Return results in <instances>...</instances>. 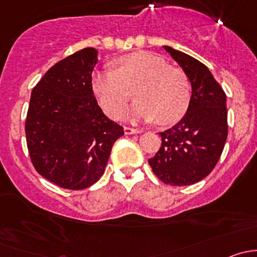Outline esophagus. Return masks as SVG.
<instances>
[{"mask_svg":"<svg viewBox=\"0 0 257 257\" xmlns=\"http://www.w3.org/2000/svg\"><path fill=\"white\" fill-rule=\"evenodd\" d=\"M142 129H134V128H131V126H124V133L125 134H139L142 133Z\"/></svg>","mask_w":257,"mask_h":257,"instance_id":"34e87169","label":"esophagus"}]
</instances>
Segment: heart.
<instances>
[{"label": "heart", "instance_id": "obj_1", "mask_svg": "<svg viewBox=\"0 0 257 257\" xmlns=\"http://www.w3.org/2000/svg\"><path fill=\"white\" fill-rule=\"evenodd\" d=\"M137 85V102L131 116L153 120L159 125L178 121L189 107L191 83L183 69L150 52H134L114 59L113 68L95 71L92 88L98 103L112 118H119L126 107L129 92Z\"/></svg>", "mask_w": 257, "mask_h": 257}]
</instances>
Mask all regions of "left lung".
Returning <instances> with one entry per match:
<instances>
[{
    "mask_svg": "<svg viewBox=\"0 0 257 257\" xmlns=\"http://www.w3.org/2000/svg\"><path fill=\"white\" fill-rule=\"evenodd\" d=\"M191 83V98L183 118L162 132V147L149 159L153 173L173 186L191 185L208 177L227 138L226 94L208 67L184 52L164 46Z\"/></svg>",
    "mask_w": 257,
    "mask_h": 257,
    "instance_id": "1",
    "label": "left lung"
}]
</instances>
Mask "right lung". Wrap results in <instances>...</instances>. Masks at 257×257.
Returning <instances> with one entry per match:
<instances>
[{
	"label": "right lung",
	"mask_w": 257,
	"mask_h": 257,
	"mask_svg": "<svg viewBox=\"0 0 257 257\" xmlns=\"http://www.w3.org/2000/svg\"><path fill=\"white\" fill-rule=\"evenodd\" d=\"M95 48H83L46 72L31 93L26 139L35 169L63 189L99 180L123 126L110 120L93 95Z\"/></svg>",
	"instance_id": "1"
}]
</instances>
